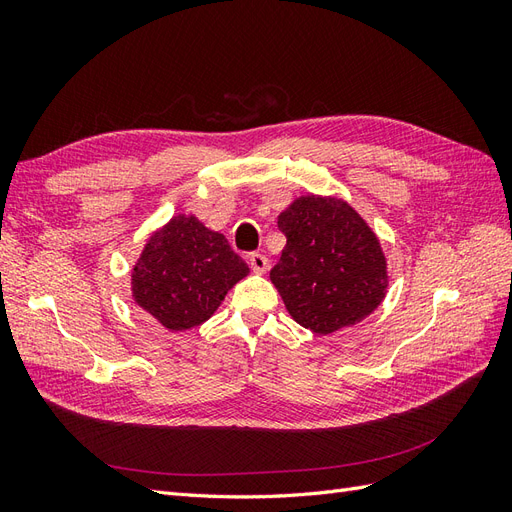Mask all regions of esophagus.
Here are the masks:
<instances>
[{"instance_id": "esophagus-1", "label": "esophagus", "mask_w": 512, "mask_h": 512, "mask_svg": "<svg viewBox=\"0 0 512 512\" xmlns=\"http://www.w3.org/2000/svg\"><path fill=\"white\" fill-rule=\"evenodd\" d=\"M247 262H250V269L254 273H267V269H269V258L262 254H250L247 256Z\"/></svg>"}]
</instances>
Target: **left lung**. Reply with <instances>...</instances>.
Returning a JSON list of instances; mask_svg holds the SVG:
<instances>
[{"mask_svg":"<svg viewBox=\"0 0 512 512\" xmlns=\"http://www.w3.org/2000/svg\"><path fill=\"white\" fill-rule=\"evenodd\" d=\"M282 258L271 282L301 327L329 335L382 303L389 277L378 237L339 198L301 196L280 213Z\"/></svg>","mask_w":512,"mask_h":512,"instance_id":"1","label":"left lung"}]
</instances>
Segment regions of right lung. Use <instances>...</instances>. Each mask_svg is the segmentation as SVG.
Returning a JSON list of instances; mask_svg holds the SVG:
<instances>
[{
    "label": "right lung",
    "mask_w": 512,
    "mask_h": 512,
    "mask_svg": "<svg viewBox=\"0 0 512 512\" xmlns=\"http://www.w3.org/2000/svg\"><path fill=\"white\" fill-rule=\"evenodd\" d=\"M250 273L220 232L175 215L153 232L132 269V297L168 331L198 327Z\"/></svg>",
    "instance_id": "obj_1"
}]
</instances>
